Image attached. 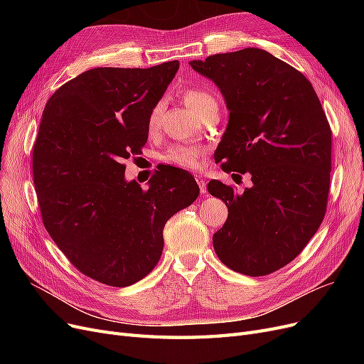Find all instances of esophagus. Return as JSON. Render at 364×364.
<instances>
[{"mask_svg": "<svg viewBox=\"0 0 364 364\" xmlns=\"http://www.w3.org/2000/svg\"><path fill=\"white\" fill-rule=\"evenodd\" d=\"M196 183H198V186H199V188H200V193L202 195H206V184H205V180H203V177H200V176H196Z\"/></svg>", "mask_w": 364, "mask_h": 364, "instance_id": "obj_1", "label": "esophagus"}]
</instances>
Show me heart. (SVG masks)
<instances>
[{"mask_svg":"<svg viewBox=\"0 0 364 364\" xmlns=\"http://www.w3.org/2000/svg\"><path fill=\"white\" fill-rule=\"evenodd\" d=\"M184 102L192 109L199 118L209 110H218V100L215 95L203 88H190L184 91ZM164 110V102H158L151 107L147 118V129L150 134L156 132L161 122V114ZM205 149L196 144H172L162 155L161 159L171 166H177L181 169L196 171L200 168V159L203 156Z\"/></svg>","mask_w":364,"mask_h":364,"instance_id":"heart-1","label":"heart"}]
</instances>
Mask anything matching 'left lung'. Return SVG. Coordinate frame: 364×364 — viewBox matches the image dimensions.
I'll use <instances>...</instances> for the list:
<instances>
[{
	"mask_svg": "<svg viewBox=\"0 0 364 364\" xmlns=\"http://www.w3.org/2000/svg\"><path fill=\"white\" fill-rule=\"evenodd\" d=\"M220 88L230 112L215 161L251 174L237 193L218 180L208 192L228 217L214 250L228 269L265 276L295 259L316 235L331 187L332 131L305 76L261 48L214 54L188 63Z\"/></svg>",
	"mask_w": 364,
	"mask_h": 364,
	"instance_id": "left-lung-1",
	"label": "left lung"
}]
</instances>
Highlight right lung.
I'll return each instance as SVG.
<instances>
[{"label": "right lung", "mask_w": 364, "mask_h": 364, "mask_svg": "<svg viewBox=\"0 0 364 364\" xmlns=\"http://www.w3.org/2000/svg\"><path fill=\"white\" fill-rule=\"evenodd\" d=\"M180 68H95L46 105L33 144L43 223L82 274L124 288L146 277L164 250V227L199 196L187 171L165 166L143 190L124 161L149 137L147 118Z\"/></svg>", "instance_id": "1"}]
</instances>
